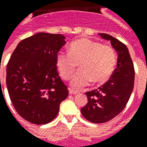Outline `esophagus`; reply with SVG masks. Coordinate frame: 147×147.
Masks as SVG:
<instances>
[{"label": "esophagus", "instance_id": "esophagus-1", "mask_svg": "<svg viewBox=\"0 0 147 147\" xmlns=\"http://www.w3.org/2000/svg\"><path fill=\"white\" fill-rule=\"evenodd\" d=\"M69 94H72V95H76V94H78V92L75 90V89H72V88H69Z\"/></svg>", "mask_w": 147, "mask_h": 147}]
</instances>
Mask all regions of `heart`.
I'll return each mask as SVG.
<instances>
[{
	"label": "heart",
	"mask_w": 147,
	"mask_h": 147,
	"mask_svg": "<svg viewBox=\"0 0 147 147\" xmlns=\"http://www.w3.org/2000/svg\"><path fill=\"white\" fill-rule=\"evenodd\" d=\"M56 67L64 79H69L79 63L81 69L73 76L71 86L81 88L93 80L103 83L113 72L116 64V51L111 46L88 38L72 41L69 52H59L56 55Z\"/></svg>",
	"instance_id": "1"
}]
</instances>
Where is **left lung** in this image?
I'll return each instance as SVG.
<instances>
[{"label": "left lung", "instance_id": "8db88e82", "mask_svg": "<svg viewBox=\"0 0 147 147\" xmlns=\"http://www.w3.org/2000/svg\"><path fill=\"white\" fill-rule=\"evenodd\" d=\"M110 41L117 53V65L110 79L98 89L86 92L88 102L81 109L82 115L93 123H103L120 113L130 98L134 86L135 71L126 45L107 34H98Z\"/></svg>", "mask_w": 147, "mask_h": 147}]
</instances>
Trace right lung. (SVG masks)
I'll list each match as a JSON object with an SVG mask.
<instances>
[{"mask_svg": "<svg viewBox=\"0 0 147 147\" xmlns=\"http://www.w3.org/2000/svg\"><path fill=\"white\" fill-rule=\"evenodd\" d=\"M60 34L39 32L20 41L7 65L6 84L18 113L42 125L58 115L69 95L57 71L56 55L66 43Z\"/></svg>", "mask_w": 147, "mask_h": 147, "instance_id": "1", "label": "right lung"}]
</instances>
